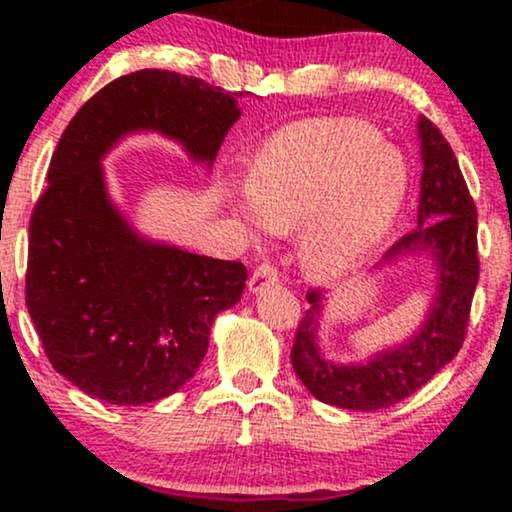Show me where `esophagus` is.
<instances>
[{"instance_id": "obj_1", "label": "esophagus", "mask_w": 512, "mask_h": 512, "mask_svg": "<svg viewBox=\"0 0 512 512\" xmlns=\"http://www.w3.org/2000/svg\"><path fill=\"white\" fill-rule=\"evenodd\" d=\"M274 284H279V272H276L274 264L269 262H262L260 267L250 274V281H248L252 293H262L264 289H269V286Z\"/></svg>"}]
</instances>
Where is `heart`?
<instances>
[{"mask_svg": "<svg viewBox=\"0 0 512 512\" xmlns=\"http://www.w3.org/2000/svg\"><path fill=\"white\" fill-rule=\"evenodd\" d=\"M409 195V166L358 117H313L269 137L231 202L255 238L298 231L315 281L358 272L387 243Z\"/></svg>", "mask_w": 512, "mask_h": 512, "instance_id": "1", "label": "heart"}]
</instances>
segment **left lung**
<instances>
[{"label": "left lung", "instance_id": "1", "mask_svg": "<svg viewBox=\"0 0 512 512\" xmlns=\"http://www.w3.org/2000/svg\"><path fill=\"white\" fill-rule=\"evenodd\" d=\"M421 197L419 226L399 238L378 267L404 255L428 252L438 269V291L421 330L366 363H332L317 346L322 293L310 289V308L298 322L291 363L310 395L332 407L375 411L421 390L462 349L479 281L477 207L450 144L431 120H419Z\"/></svg>", "mask_w": 512, "mask_h": 512}]
</instances>
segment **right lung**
I'll use <instances>...</instances> for the list:
<instances>
[{"mask_svg":"<svg viewBox=\"0 0 512 512\" xmlns=\"http://www.w3.org/2000/svg\"><path fill=\"white\" fill-rule=\"evenodd\" d=\"M240 93L139 69L103 86L64 129L28 226L26 305L52 368L120 407L178 392L214 317L240 301L248 269L132 231L105 190L103 156L132 132H161L211 166Z\"/></svg>","mask_w":512,"mask_h":512,"instance_id":"obj_1","label":"right lung"}]
</instances>
